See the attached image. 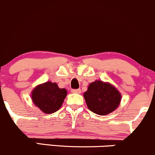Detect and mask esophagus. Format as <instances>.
<instances>
[{"label":"esophagus","mask_w":155,"mask_h":155,"mask_svg":"<svg viewBox=\"0 0 155 155\" xmlns=\"http://www.w3.org/2000/svg\"><path fill=\"white\" fill-rule=\"evenodd\" d=\"M72 93H75V94H80L81 92V88H78V89H72Z\"/></svg>","instance_id":"obj_1"}]
</instances>
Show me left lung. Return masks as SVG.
<instances>
[{
    "label": "left lung",
    "instance_id": "8db88e82",
    "mask_svg": "<svg viewBox=\"0 0 155 155\" xmlns=\"http://www.w3.org/2000/svg\"><path fill=\"white\" fill-rule=\"evenodd\" d=\"M88 109L97 115L104 116L114 111L121 100L120 92L109 83L95 81L83 94Z\"/></svg>",
    "mask_w": 155,
    "mask_h": 155
}]
</instances>
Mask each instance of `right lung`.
I'll use <instances>...</instances> for the list:
<instances>
[{
	"label": "right lung",
	"mask_w": 155,
	"mask_h": 155,
	"mask_svg": "<svg viewBox=\"0 0 155 155\" xmlns=\"http://www.w3.org/2000/svg\"><path fill=\"white\" fill-rule=\"evenodd\" d=\"M67 91L50 81L38 85L31 93L34 105L45 114H53L61 107Z\"/></svg>",
	"instance_id": "obj_1"
}]
</instances>
